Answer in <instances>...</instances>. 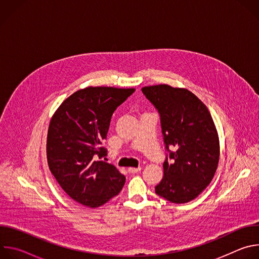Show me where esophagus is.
<instances>
[{"instance_id":"esophagus-1","label":"esophagus","mask_w":259,"mask_h":259,"mask_svg":"<svg viewBox=\"0 0 259 259\" xmlns=\"http://www.w3.org/2000/svg\"><path fill=\"white\" fill-rule=\"evenodd\" d=\"M141 170V167H137V168H128V172L131 174H135L137 172H139Z\"/></svg>"}]
</instances>
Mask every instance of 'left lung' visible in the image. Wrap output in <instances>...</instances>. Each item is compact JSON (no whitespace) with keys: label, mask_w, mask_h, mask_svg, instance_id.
<instances>
[{"label":"left lung","mask_w":259,"mask_h":259,"mask_svg":"<svg viewBox=\"0 0 259 259\" xmlns=\"http://www.w3.org/2000/svg\"><path fill=\"white\" fill-rule=\"evenodd\" d=\"M141 91L158 110L168 153L156 194L171 203H188L207 188L217 169L219 140L212 117L187 89L156 85Z\"/></svg>","instance_id":"left-lung-1"}]
</instances>
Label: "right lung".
Listing matches in <instances>:
<instances>
[{"instance_id":"right-lung-1","label":"right lung","mask_w":259,"mask_h":259,"mask_svg":"<svg viewBox=\"0 0 259 259\" xmlns=\"http://www.w3.org/2000/svg\"><path fill=\"white\" fill-rule=\"evenodd\" d=\"M135 89L88 87L66 98L51 119L47 160L62 190L76 202L99 207L117 196L125 176L103 161L106 139L115 110Z\"/></svg>"}]
</instances>
